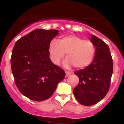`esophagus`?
I'll return each instance as SVG.
<instances>
[{"mask_svg": "<svg viewBox=\"0 0 124 124\" xmlns=\"http://www.w3.org/2000/svg\"><path fill=\"white\" fill-rule=\"evenodd\" d=\"M71 75V73L69 71H66V77H68L69 76Z\"/></svg>", "mask_w": 124, "mask_h": 124, "instance_id": "esophagus-1", "label": "esophagus"}]
</instances>
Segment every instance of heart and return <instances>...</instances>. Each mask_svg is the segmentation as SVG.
<instances>
[{
	"label": "heart",
	"mask_w": 124,
	"mask_h": 124,
	"mask_svg": "<svg viewBox=\"0 0 124 124\" xmlns=\"http://www.w3.org/2000/svg\"><path fill=\"white\" fill-rule=\"evenodd\" d=\"M50 58L54 64H59L66 53L64 65L66 67L74 66L78 69L88 66L96 56V46L89 40L75 35H69L52 41L49 46Z\"/></svg>",
	"instance_id": "1"
}]
</instances>
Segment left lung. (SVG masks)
<instances>
[{"label": "left lung", "mask_w": 124, "mask_h": 124, "mask_svg": "<svg viewBox=\"0 0 124 124\" xmlns=\"http://www.w3.org/2000/svg\"><path fill=\"white\" fill-rule=\"evenodd\" d=\"M91 40L96 46V56L91 64L74 73L79 81L73 90L78 101L86 106L96 104L106 96L113 72V61L108 45L93 35Z\"/></svg>", "instance_id": "1"}]
</instances>
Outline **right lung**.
<instances>
[{"instance_id":"add662e5","label":"right lung","mask_w":124,"mask_h":124,"mask_svg":"<svg viewBox=\"0 0 124 124\" xmlns=\"http://www.w3.org/2000/svg\"><path fill=\"white\" fill-rule=\"evenodd\" d=\"M58 31L35 30L17 40L13 48L10 64L15 83L20 92L32 101L48 99L65 77L64 70L49 57L50 43Z\"/></svg>"}]
</instances>
